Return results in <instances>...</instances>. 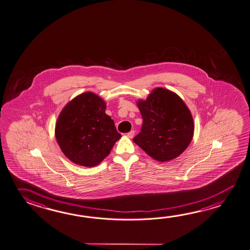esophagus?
<instances>
[{
  "instance_id": "esophagus-1",
  "label": "esophagus",
  "mask_w": 250,
  "mask_h": 250,
  "mask_svg": "<svg viewBox=\"0 0 250 250\" xmlns=\"http://www.w3.org/2000/svg\"><path fill=\"white\" fill-rule=\"evenodd\" d=\"M126 136L128 138H130V139H132L134 136V131H131V132H129V133L126 134Z\"/></svg>"
}]
</instances>
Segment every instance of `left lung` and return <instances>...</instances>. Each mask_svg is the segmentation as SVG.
I'll return each instance as SVG.
<instances>
[{"instance_id": "1", "label": "left lung", "mask_w": 250, "mask_h": 250, "mask_svg": "<svg viewBox=\"0 0 250 250\" xmlns=\"http://www.w3.org/2000/svg\"><path fill=\"white\" fill-rule=\"evenodd\" d=\"M143 117L133 142L149 157L167 162L188 148L194 134L193 117L183 99L168 89L157 87L146 100L136 102Z\"/></svg>"}]
</instances>
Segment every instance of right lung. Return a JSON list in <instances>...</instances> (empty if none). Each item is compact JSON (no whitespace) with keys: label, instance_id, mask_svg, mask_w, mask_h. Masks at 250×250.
<instances>
[{"label":"right lung","instance_id":"obj_1","mask_svg":"<svg viewBox=\"0 0 250 250\" xmlns=\"http://www.w3.org/2000/svg\"><path fill=\"white\" fill-rule=\"evenodd\" d=\"M106 107L102 98L86 92L62 108L55 137L62 152L73 163L85 167L97 166L121 138L113 119L105 113Z\"/></svg>","mask_w":250,"mask_h":250}]
</instances>
